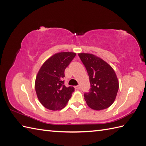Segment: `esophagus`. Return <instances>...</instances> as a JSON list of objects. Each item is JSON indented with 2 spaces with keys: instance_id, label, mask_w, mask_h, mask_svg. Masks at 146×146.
<instances>
[{
  "instance_id": "34e87169",
  "label": "esophagus",
  "mask_w": 146,
  "mask_h": 146,
  "mask_svg": "<svg viewBox=\"0 0 146 146\" xmlns=\"http://www.w3.org/2000/svg\"><path fill=\"white\" fill-rule=\"evenodd\" d=\"M75 88L76 90H79L80 88V85H77V86H75Z\"/></svg>"
}]
</instances>
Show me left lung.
<instances>
[{
	"label": "left lung",
	"instance_id": "1",
	"mask_svg": "<svg viewBox=\"0 0 146 146\" xmlns=\"http://www.w3.org/2000/svg\"><path fill=\"white\" fill-rule=\"evenodd\" d=\"M87 71L91 88L84 98L92 109L101 110L109 107L115 100L119 85L110 65L102 59L90 53H79Z\"/></svg>",
	"mask_w": 146,
	"mask_h": 146
}]
</instances>
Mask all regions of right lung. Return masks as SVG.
Listing matches in <instances>:
<instances>
[{"instance_id": "add662e5", "label": "right lung", "mask_w": 146, "mask_h": 146, "mask_svg": "<svg viewBox=\"0 0 146 146\" xmlns=\"http://www.w3.org/2000/svg\"><path fill=\"white\" fill-rule=\"evenodd\" d=\"M76 56L75 52H61L46 60L37 74L35 90L43 106L49 110H61L66 106L75 91L64 85V70Z\"/></svg>"}]
</instances>
